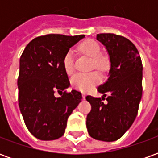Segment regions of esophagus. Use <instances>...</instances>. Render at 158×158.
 I'll return each instance as SVG.
<instances>
[{"mask_svg":"<svg viewBox=\"0 0 158 158\" xmlns=\"http://www.w3.org/2000/svg\"><path fill=\"white\" fill-rule=\"evenodd\" d=\"M85 94H84V93H83L82 94V97H83V99H85Z\"/></svg>","mask_w":158,"mask_h":158,"instance_id":"obj_1","label":"esophagus"}]
</instances>
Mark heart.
<instances>
[{"label": "heart", "mask_w": 158, "mask_h": 158, "mask_svg": "<svg viewBox=\"0 0 158 158\" xmlns=\"http://www.w3.org/2000/svg\"><path fill=\"white\" fill-rule=\"evenodd\" d=\"M79 50L91 57L90 65L100 70H103L106 66V59L101 54V46L94 40H85L79 45ZM63 67L68 74H71L74 70V57L72 50H69L62 59ZM100 75L96 72L87 73H76L71 79V85L73 88L83 92H86L92 89L99 82Z\"/></svg>", "instance_id": "obj_1"}]
</instances>
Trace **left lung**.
<instances>
[{"instance_id": "obj_1", "label": "left lung", "mask_w": 158, "mask_h": 158, "mask_svg": "<svg viewBox=\"0 0 158 158\" xmlns=\"http://www.w3.org/2000/svg\"><path fill=\"white\" fill-rule=\"evenodd\" d=\"M96 40L106 46L111 68L106 81L98 87L101 97L86 96L91 110L86 127L92 138L114 141L121 138L135 121L142 96V62L135 45L125 37L99 34ZM108 102H102L106 94Z\"/></svg>"}]
</instances>
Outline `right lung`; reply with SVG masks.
Masks as SVG:
<instances>
[{
    "instance_id": "add662e5",
    "label": "right lung",
    "mask_w": 158,
    "mask_h": 158,
    "mask_svg": "<svg viewBox=\"0 0 158 158\" xmlns=\"http://www.w3.org/2000/svg\"><path fill=\"white\" fill-rule=\"evenodd\" d=\"M84 37L39 36L23 52L18 79L19 105L26 127L37 139L52 140L63 135L69 117L81 102L79 91H66L70 83L62 59ZM56 91L61 96L56 98Z\"/></svg>"
}]
</instances>
